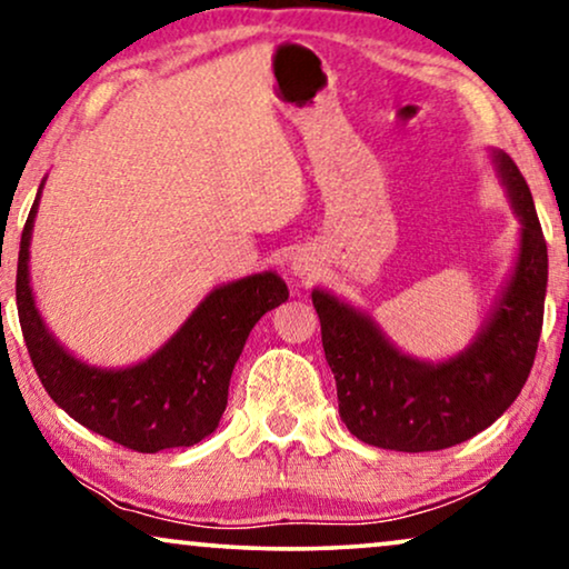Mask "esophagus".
<instances>
[{
    "instance_id": "1",
    "label": "esophagus",
    "mask_w": 569,
    "mask_h": 569,
    "mask_svg": "<svg viewBox=\"0 0 569 569\" xmlns=\"http://www.w3.org/2000/svg\"><path fill=\"white\" fill-rule=\"evenodd\" d=\"M292 274L295 277H302V279H310L316 274V259L310 253H295L292 256Z\"/></svg>"
}]
</instances>
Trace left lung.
Wrapping results in <instances>:
<instances>
[{
	"instance_id": "1",
	"label": "left lung",
	"mask_w": 569,
	"mask_h": 569,
	"mask_svg": "<svg viewBox=\"0 0 569 569\" xmlns=\"http://www.w3.org/2000/svg\"><path fill=\"white\" fill-rule=\"evenodd\" d=\"M497 162L523 222L520 256L500 308L461 357L442 365L403 357L368 316L313 292L341 422L368 446L403 453L458 446L487 430L526 386L543 323L547 240L518 166L508 154Z\"/></svg>"
}]
</instances>
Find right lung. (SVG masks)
<instances>
[{
	"label": "right lung",
	"mask_w": 569,
	"mask_h": 569,
	"mask_svg": "<svg viewBox=\"0 0 569 569\" xmlns=\"http://www.w3.org/2000/svg\"><path fill=\"white\" fill-rule=\"evenodd\" d=\"M38 197L22 228L14 295L28 355L46 391L88 430L137 453L204 440L228 407L230 376L248 333L267 310L290 298L287 284L271 271L224 284L147 362L127 370L88 368L53 341L30 295L28 246Z\"/></svg>",
	"instance_id": "obj_1"
}]
</instances>
